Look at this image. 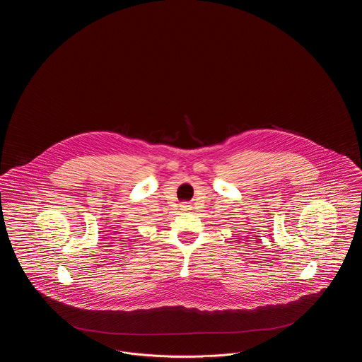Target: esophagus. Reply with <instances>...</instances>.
<instances>
[{
	"mask_svg": "<svg viewBox=\"0 0 362 362\" xmlns=\"http://www.w3.org/2000/svg\"><path fill=\"white\" fill-rule=\"evenodd\" d=\"M183 209H185V210H189V205H183Z\"/></svg>",
	"mask_w": 362,
	"mask_h": 362,
	"instance_id": "obj_1",
	"label": "esophagus"
}]
</instances>
